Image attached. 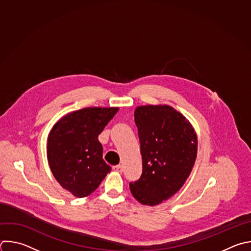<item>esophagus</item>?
I'll return each mask as SVG.
<instances>
[{
  "label": "esophagus",
  "instance_id": "34e87169",
  "mask_svg": "<svg viewBox=\"0 0 251 251\" xmlns=\"http://www.w3.org/2000/svg\"><path fill=\"white\" fill-rule=\"evenodd\" d=\"M112 170H113L114 172H117V173H122L123 168H122L121 164H117V165H113V166H112Z\"/></svg>",
  "mask_w": 251,
  "mask_h": 251
}]
</instances>
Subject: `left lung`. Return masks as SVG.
Segmentation results:
<instances>
[{"label":"left lung","mask_w":251,"mask_h":251,"mask_svg":"<svg viewBox=\"0 0 251 251\" xmlns=\"http://www.w3.org/2000/svg\"><path fill=\"white\" fill-rule=\"evenodd\" d=\"M143 172L130 182L134 198L155 206L175 195L189 176L197 155V137L189 121L168 105L136 108Z\"/></svg>","instance_id":"obj_1"}]
</instances>
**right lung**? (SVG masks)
I'll use <instances>...</instances> for the list:
<instances>
[{
  "mask_svg": "<svg viewBox=\"0 0 251 251\" xmlns=\"http://www.w3.org/2000/svg\"><path fill=\"white\" fill-rule=\"evenodd\" d=\"M117 107H88L62 117L47 140L50 170L63 188L78 198L92 194L111 168L102 158L99 135Z\"/></svg>",
  "mask_w": 251,
  "mask_h": 251,
  "instance_id": "obj_1",
  "label": "right lung"
}]
</instances>
